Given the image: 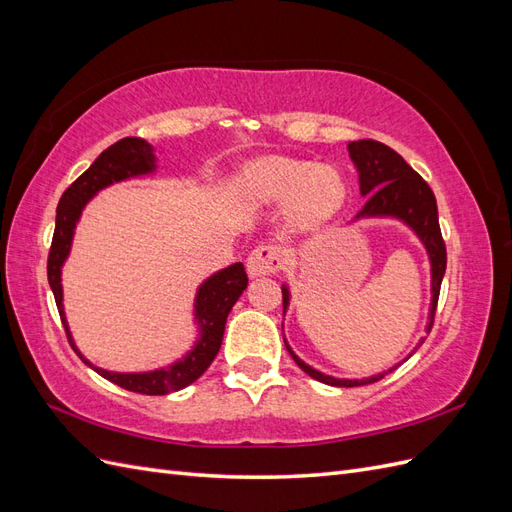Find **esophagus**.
<instances>
[{"label":"esophagus","mask_w":512,"mask_h":512,"mask_svg":"<svg viewBox=\"0 0 512 512\" xmlns=\"http://www.w3.org/2000/svg\"><path fill=\"white\" fill-rule=\"evenodd\" d=\"M247 275L250 277H262V275H273L284 267V254L277 245H258L256 250L247 256Z\"/></svg>","instance_id":"obj_1"}]
</instances>
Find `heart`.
Returning <instances> with one entry per match:
<instances>
[{
    "label": "heart",
    "mask_w": 512,
    "mask_h": 512,
    "mask_svg": "<svg viewBox=\"0 0 512 512\" xmlns=\"http://www.w3.org/2000/svg\"><path fill=\"white\" fill-rule=\"evenodd\" d=\"M237 181L256 203L282 205L290 200V215L299 226L324 224L346 200V183L335 168L303 160L260 158L247 164Z\"/></svg>",
    "instance_id": "obj_1"
}]
</instances>
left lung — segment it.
<instances>
[{
    "instance_id": "8db88e82",
    "label": "left lung",
    "mask_w": 512,
    "mask_h": 512,
    "mask_svg": "<svg viewBox=\"0 0 512 512\" xmlns=\"http://www.w3.org/2000/svg\"><path fill=\"white\" fill-rule=\"evenodd\" d=\"M348 151L356 170H359L361 194L367 196V203L359 213H356L354 220L395 218L399 222H404L410 230H414V235L425 245L429 262H431V307H429V322H427V333H429L433 327V314H436L442 277L446 271V245L440 232L436 196H433L427 181L418 175L397 151L386 147L384 143L354 141L348 145ZM282 299H284V312H286V307L290 303V290L286 284L282 286ZM423 342L425 337H421V342H418V346L406 356V359H410V356L423 346ZM284 344L294 363H297L307 376H312L314 380L331 384V386H361V384L378 382L380 378H384V374H389V371L397 367L395 365L389 371H384V374H376L363 380L333 378L303 363L299 356L290 350L286 339Z\"/></svg>"
}]
</instances>
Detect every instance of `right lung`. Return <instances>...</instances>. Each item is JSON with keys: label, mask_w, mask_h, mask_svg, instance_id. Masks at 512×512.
Masks as SVG:
<instances>
[{"label": "right lung", "mask_w": 512, "mask_h": 512, "mask_svg": "<svg viewBox=\"0 0 512 512\" xmlns=\"http://www.w3.org/2000/svg\"><path fill=\"white\" fill-rule=\"evenodd\" d=\"M156 170V149H153L143 138H121L115 145L104 149L96 162L91 164L85 173L76 179L70 188L61 196L57 205V218H55V232L53 243L49 252V284L55 294V303L59 309L61 322L68 335V342L74 352L81 356V361L89 365L94 371L106 380L115 382L117 386L126 391H134L141 395H168L185 389V386L198 380L205 374L207 367L213 363L215 356L220 352L226 318L230 314L232 305L239 301L243 290L247 288V275L241 262H235L198 286L196 299H194V320L198 324V339L192 350L181 356L179 361L168 367L151 369V371H136V374H119V371H108L89 363L85 356L76 348L66 312H64V288H61V267L70 254L74 228L79 224L81 213L85 205L94 198L100 190L108 188L117 181H126L132 177L149 175Z\"/></svg>", "instance_id": "obj_1"}]
</instances>
